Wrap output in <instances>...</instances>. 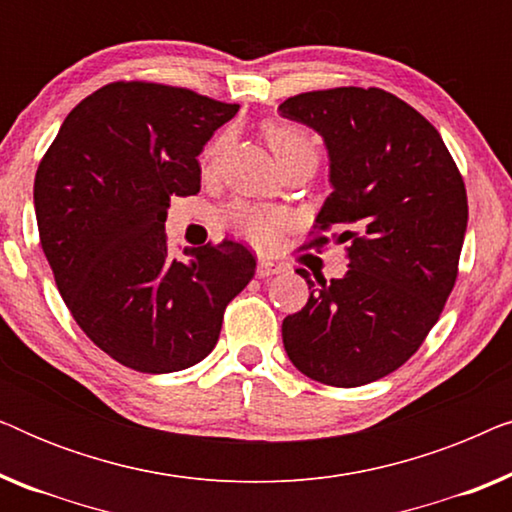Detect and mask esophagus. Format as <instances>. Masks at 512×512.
<instances>
[{
  "instance_id": "1",
  "label": "esophagus",
  "mask_w": 512,
  "mask_h": 512,
  "mask_svg": "<svg viewBox=\"0 0 512 512\" xmlns=\"http://www.w3.org/2000/svg\"><path fill=\"white\" fill-rule=\"evenodd\" d=\"M284 272V265L272 261V258H258V268H256V275L265 279V277H275V275H282Z\"/></svg>"
}]
</instances>
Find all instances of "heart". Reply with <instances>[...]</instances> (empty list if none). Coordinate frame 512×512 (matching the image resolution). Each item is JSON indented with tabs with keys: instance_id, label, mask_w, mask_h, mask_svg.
Returning <instances> with one entry per match:
<instances>
[{
	"instance_id": "b5f03b06",
	"label": "heart",
	"mask_w": 512,
	"mask_h": 512,
	"mask_svg": "<svg viewBox=\"0 0 512 512\" xmlns=\"http://www.w3.org/2000/svg\"><path fill=\"white\" fill-rule=\"evenodd\" d=\"M265 139H268L270 151L275 153L277 163H296V160H317V146H314V139L307 135L303 128L291 123H268L265 125ZM223 139H219L212 149L207 151V160H212L216 153L221 151ZM221 226H226L235 233H240L251 240L254 244H268L272 237H275L279 223H282V216L272 209L265 207H251L242 205V202H235L223 209L219 214Z\"/></svg>"
}]
</instances>
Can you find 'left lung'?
<instances>
[{
  "instance_id": "1",
  "label": "left lung",
  "mask_w": 512,
  "mask_h": 512,
  "mask_svg": "<svg viewBox=\"0 0 512 512\" xmlns=\"http://www.w3.org/2000/svg\"><path fill=\"white\" fill-rule=\"evenodd\" d=\"M279 116L324 139L331 195L314 223L345 228L349 244L340 279L298 270L312 291L284 319V349L312 380L361 387L401 368L443 312L468 223L464 179L438 130L387 90H314Z\"/></svg>"
}]
</instances>
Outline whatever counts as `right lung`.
Segmentation results:
<instances>
[{
    "instance_id": "right-lung-1",
    "label": "right lung",
    "mask_w": 512,
    "mask_h": 512,
    "mask_svg": "<svg viewBox=\"0 0 512 512\" xmlns=\"http://www.w3.org/2000/svg\"><path fill=\"white\" fill-rule=\"evenodd\" d=\"M193 90L109 83L69 111L34 177L41 249L81 331L139 373L212 352L223 310L251 282L240 242L167 249L170 198L200 191L198 156L237 114Z\"/></svg>"
}]
</instances>
